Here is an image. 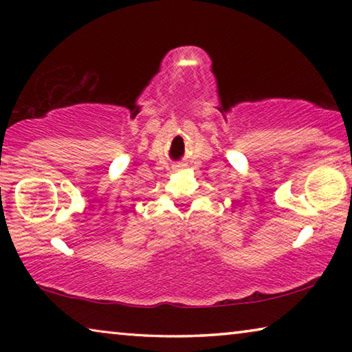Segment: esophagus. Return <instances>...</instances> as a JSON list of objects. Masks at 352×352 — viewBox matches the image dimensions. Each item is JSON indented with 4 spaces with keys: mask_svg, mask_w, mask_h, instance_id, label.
<instances>
[{
    "mask_svg": "<svg viewBox=\"0 0 352 352\" xmlns=\"http://www.w3.org/2000/svg\"><path fill=\"white\" fill-rule=\"evenodd\" d=\"M178 168H183V164H180V163L175 164V169H178Z\"/></svg>",
    "mask_w": 352,
    "mask_h": 352,
    "instance_id": "obj_1",
    "label": "esophagus"
}]
</instances>
